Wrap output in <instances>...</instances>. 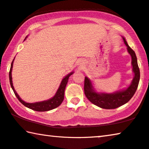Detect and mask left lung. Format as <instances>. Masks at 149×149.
I'll list each match as a JSON object with an SVG mask.
<instances>
[{"label": "left lung", "mask_w": 149, "mask_h": 149, "mask_svg": "<svg viewBox=\"0 0 149 149\" xmlns=\"http://www.w3.org/2000/svg\"><path fill=\"white\" fill-rule=\"evenodd\" d=\"M123 40L127 47L128 52L131 56L132 65H133V70L134 74V78L129 87H127L125 90L118 91L114 93H98L94 91L90 79L87 78V77H85V95L90 101V102L101 108L111 109H116L125 104L133 97L138 87L139 79H140V70L138 66L137 59H136L135 52L133 51V49L130 48L124 38Z\"/></svg>", "instance_id": "8db88e82"}]
</instances>
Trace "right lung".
<instances>
[{
  "instance_id": "1",
  "label": "right lung",
  "mask_w": 149,
  "mask_h": 149,
  "mask_svg": "<svg viewBox=\"0 0 149 149\" xmlns=\"http://www.w3.org/2000/svg\"><path fill=\"white\" fill-rule=\"evenodd\" d=\"M13 62L14 60H13L11 63L10 72H9V80H10V84L12 89L15 93V95L20 102L23 104L25 107H26L29 109H31L32 110L36 111H49L58 107V106H60L61 103H62V101L64 99V91L65 88L66 87V85L68 81V79L71 75L74 74V72H71L70 74L66 75V76L62 79V82L59 88L58 89L57 92H56V95H54L52 98H51L50 100L41 101V102H37L34 103H26L25 101H24L20 99L19 95H18L16 93L15 88H14L13 85V81H12V69H13Z\"/></svg>"
}]
</instances>
